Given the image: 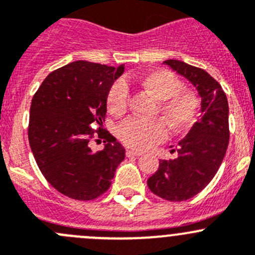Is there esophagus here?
Returning <instances> with one entry per match:
<instances>
[{"mask_svg": "<svg viewBox=\"0 0 255 255\" xmlns=\"http://www.w3.org/2000/svg\"><path fill=\"white\" fill-rule=\"evenodd\" d=\"M126 155H128V156H140V155H142V151L129 149V150H126Z\"/></svg>", "mask_w": 255, "mask_h": 255, "instance_id": "34e87169", "label": "esophagus"}]
</instances>
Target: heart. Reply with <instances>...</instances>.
<instances>
[{
	"label": "heart",
	"instance_id": "heart-1",
	"mask_svg": "<svg viewBox=\"0 0 255 255\" xmlns=\"http://www.w3.org/2000/svg\"><path fill=\"white\" fill-rule=\"evenodd\" d=\"M129 79L116 81L106 98L109 111L123 115L129 106ZM139 85L159 101V111L173 131L188 129L195 121L199 100L193 93L181 90V82L168 70H155L139 79ZM168 130L160 119L144 120L129 118L119 125L118 135L121 141L134 149H147L165 139Z\"/></svg>",
	"mask_w": 255,
	"mask_h": 255
}]
</instances>
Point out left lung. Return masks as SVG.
Segmentation results:
<instances>
[{
  "label": "left lung",
  "instance_id": "8db88e82",
  "mask_svg": "<svg viewBox=\"0 0 255 255\" xmlns=\"http://www.w3.org/2000/svg\"><path fill=\"white\" fill-rule=\"evenodd\" d=\"M164 64L194 85L202 99L200 119L178 142V156L160 160L147 186L165 200L183 202L200 193L222 165L229 144V106L222 86L207 71L179 60Z\"/></svg>",
  "mask_w": 255,
  "mask_h": 255
}]
</instances>
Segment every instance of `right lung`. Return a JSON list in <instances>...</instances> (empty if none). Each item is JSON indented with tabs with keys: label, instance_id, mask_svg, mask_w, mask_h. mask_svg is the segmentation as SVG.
<instances>
[{
	"label": "right lung",
	"instance_id": "right-lung-1",
	"mask_svg": "<svg viewBox=\"0 0 255 255\" xmlns=\"http://www.w3.org/2000/svg\"><path fill=\"white\" fill-rule=\"evenodd\" d=\"M124 69V65L113 67L82 60L70 62L51 72L33 95L28 124L31 150L46 180L69 198L100 196L125 159L123 145L101 130L109 90ZM93 123L101 126L98 132L89 128ZM95 133L106 145L94 153L89 141Z\"/></svg>",
	"mask_w": 255,
	"mask_h": 255
}]
</instances>
